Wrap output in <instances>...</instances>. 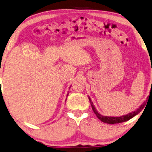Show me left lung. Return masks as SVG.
<instances>
[{
	"label": "left lung",
	"mask_w": 152,
	"mask_h": 152,
	"mask_svg": "<svg viewBox=\"0 0 152 152\" xmlns=\"http://www.w3.org/2000/svg\"><path fill=\"white\" fill-rule=\"evenodd\" d=\"M150 91H151V90H150ZM88 98H89V102H90L91 106V107H92V110H94V113L96 114L97 118H98L101 121L104 122V123H108V124H116V123H123V122L129 121V120L132 118H133L134 115H137L138 113H140V112L142 111V110L145 107L146 104H147V102L148 101V97H147V100L145 101L142 105H140V106L139 108H137V109L135 110H134V111H132V112H131V113H129L128 114H127V115H121V116H119V117H114V116L102 115L100 113H99L98 110H97L96 108H95L93 102H91V99L90 97L88 96Z\"/></svg>",
	"instance_id": "left-lung-1"
}]
</instances>
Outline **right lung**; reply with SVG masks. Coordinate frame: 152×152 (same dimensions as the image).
I'll use <instances>...</instances> for the list:
<instances>
[{
	"label": "right lung",
	"mask_w": 152,
	"mask_h": 152,
	"mask_svg": "<svg viewBox=\"0 0 152 152\" xmlns=\"http://www.w3.org/2000/svg\"><path fill=\"white\" fill-rule=\"evenodd\" d=\"M70 87H71V86H70ZM68 92H69V91H68ZM68 92H67V96H66V97H67V96H68V94H69ZM66 100H67V98H66ZM66 100H65V101H66Z\"/></svg>",
	"instance_id": "right-lung-1"
}]
</instances>
